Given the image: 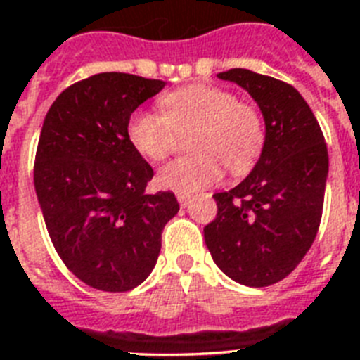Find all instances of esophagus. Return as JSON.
Here are the masks:
<instances>
[{
  "label": "esophagus",
  "mask_w": 360,
  "mask_h": 360,
  "mask_svg": "<svg viewBox=\"0 0 360 360\" xmlns=\"http://www.w3.org/2000/svg\"><path fill=\"white\" fill-rule=\"evenodd\" d=\"M177 202H179L181 207H186L188 202H191V194H185V192H177Z\"/></svg>",
  "instance_id": "1"
}]
</instances>
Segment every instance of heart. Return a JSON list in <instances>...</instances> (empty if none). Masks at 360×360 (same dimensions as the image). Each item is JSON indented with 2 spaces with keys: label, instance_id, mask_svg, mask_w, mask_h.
I'll use <instances>...</instances> for the list:
<instances>
[{
  "label": "heart",
  "instance_id": "b5f03b06",
  "mask_svg": "<svg viewBox=\"0 0 360 360\" xmlns=\"http://www.w3.org/2000/svg\"><path fill=\"white\" fill-rule=\"evenodd\" d=\"M162 114L138 110L127 123L130 146L141 157L162 162L174 153L179 136L192 130L186 146L192 155L164 166L158 181L166 188L194 192L214 185L222 166L231 175H246L265 146L259 110L239 101L230 89L194 84L166 93Z\"/></svg>",
  "mask_w": 360,
  "mask_h": 360
}]
</instances>
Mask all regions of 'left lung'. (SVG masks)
Returning <instances> with one entry per match:
<instances>
[{
    "instance_id": "obj_1",
    "label": "left lung",
    "mask_w": 360,
    "mask_h": 360,
    "mask_svg": "<svg viewBox=\"0 0 360 360\" xmlns=\"http://www.w3.org/2000/svg\"><path fill=\"white\" fill-rule=\"evenodd\" d=\"M250 93L265 120L262 157L245 181L217 192L203 228L214 263L231 280L265 288L310 250L323 213L329 155L318 120L295 87L248 69L220 72Z\"/></svg>"
}]
</instances>
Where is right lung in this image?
I'll return each instance as SVG.
<instances>
[{"instance_id":"obj_1","label":"right lung","mask_w":360,"mask_h":360,"mask_svg":"<svg viewBox=\"0 0 360 360\" xmlns=\"http://www.w3.org/2000/svg\"><path fill=\"white\" fill-rule=\"evenodd\" d=\"M162 80L101 72L69 86L48 110L33 181L48 236L76 278L121 293L149 276L174 192L147 194L153 168L130 146V114Z\"/></svg>"}]
</instances>
